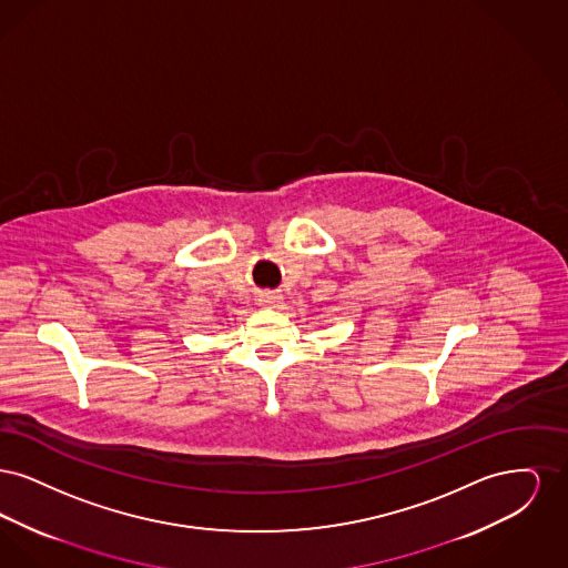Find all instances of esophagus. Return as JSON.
<instances>
[{
	"label": "esophagus",
	"mask_w": 568,
	"mask_h": 568,
	"mask_svg": "<svg viewBox=\"0 0 568 568\" xmlns=\"http://www.w3.org/2000/svg\"><path fill=\"white\" fill-rule=\"evenodd\" d=\"M276 302H278V296H274V294H264L260 297V304H264V306H274Z\"/></svg>",
	"instance_id": "obj_1"
}]
</instances>
